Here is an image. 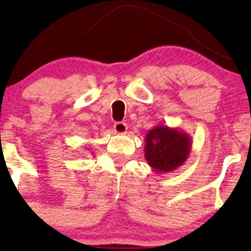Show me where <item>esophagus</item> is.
Here are the masks:
<instances>
[{
    "mask_svg": "<svg viewBox=\"0 0 251 251\" xmlns=\"http://www.w3.org/2000/svg\"><path fill=\"white\" fill-rule=\"evenodd\" d=\"M126 129H128V126L123 122H118L114 125V131L116 133H121V135H123V133L126 132Z\"/></svg>",
    "mask_w": 251,
    "mask_h": 251,
    "instance_id": "esophagus-1",
    "label": "esophagus"
}]
</instances>
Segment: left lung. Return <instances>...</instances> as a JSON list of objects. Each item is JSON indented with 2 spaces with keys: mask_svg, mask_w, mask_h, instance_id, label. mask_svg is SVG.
<instances>
[{
  "mask_svg": "<svg viewBox=\"0 0 251 251\" xmlns=\"http://www.w3.org/2000/svg\"><path fill=\"white\" fill-rule=\"evenodd\" d=\"M145 160L156 174L183 166L192 150V138L179 128L157 125L145 136Z\"/></svg>",
  "mask_w": 251,
  "mask_h": 251,
  "instance_id": "left-lung-1",
  "label": "left lung"
}]
</instances>
